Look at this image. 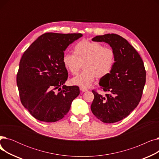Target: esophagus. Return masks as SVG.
<instances>
[{"label":"esophagus","mask_w":159,"mask_h":159,"mask_svg":"<svg viewBox=\"0 0 159 159\" xmlns=\"http://www.w3.org/2000/svg\"><path fill=\"white\" fill-rule=\"evenodd\" d=\"M80 91H82V92H86V91H88V89H86L85 88H83V87H80Z\"/></svg>","instance_id":"34e87169"}]
</instances>
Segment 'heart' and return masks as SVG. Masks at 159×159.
Returning a JSON list of instances; mask_svg holds the SVG:
<instances>
[{"instance_id": "obj_1", "label": "heart", "mask_w": 159, "mask_h": 159, "mask_svg": "<svg viewBox=\"0 0 159 159\" xmlns=\"http://www.w3.org/2000/svg\"><path fill=\"white\" fill-rule=\"evenodd\" d=\"M62 62L72 75H77L83 65L84 71L71 82L73 84L87 88L95 77L102 79L111 72L115 62V53L111 48H105L97 42L83 40L75 46L73 54H64Z\"/></svg>"}]
</instances>
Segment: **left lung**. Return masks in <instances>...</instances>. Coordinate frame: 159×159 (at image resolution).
I'll list each match as a JSON object with an SVG mask.
<instances>
[{"label": "left lung", "mask_w": 159, "mask_h": 159, "mask_svg": "<svg viewBox=\"0 0 159 159\" xmlns=\"http://www.w3.org/2000/svg\"><path fill=\"white\" fill-rule=\"evenodd\" d=\"M92 40L109 44L115 52V62L111 72L99 82L107 93L104 96L93 90L91 110L102 122H116L128 116L140 101L146 83L144 63L135 49L119 35L108 33Z\"/></svg>", "instance_id": "obj_1"}]
</instances>
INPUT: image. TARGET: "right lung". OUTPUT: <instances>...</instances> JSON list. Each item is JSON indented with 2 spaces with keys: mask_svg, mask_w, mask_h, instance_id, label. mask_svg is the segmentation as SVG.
Segmentation results:
<instances>
[{
  "mask_svg": "<svg viewBox=\"0 0 159 159\" xmlns=\"http://www.w3.org/2000/svg\"><path fill=\"white\" fill-rule=\"evenodd\" d=\"M81 37V33H47L24 53L16 84L22 105L36 119L46 122L62 119L79 95L78 86L64 85L68 73L62 57L68 46Z\"/></svg>",
  "mask_w": 159,
  "mask_h": 159,
  "instance_id": "right-lung-1",
  "label": "right lung"
}]
</instances>
